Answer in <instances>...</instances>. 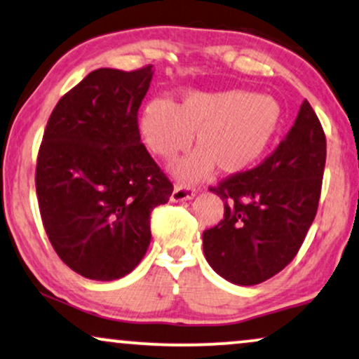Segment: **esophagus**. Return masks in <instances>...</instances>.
<instances>
[{"mask_svg":"<svg viewBox=\"0 0 359 359\" xmlns=\"http://www.w3.org/2000/svg\"><path fill=\"white\" fill-rule=\"evenodd\" d=\"M196 196V189L191 187H187V184H178L175 187L171 193V201L172 203H183V201H189Z\"/></svg>","mask_w":359,"mask_h":359,"instance_id":"1","label":"esophagus"}]
</instances>
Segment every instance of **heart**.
I'll return each instance as SVG.
<instances>
[{"instance_id": "1", "label": "heart", "mask_w": 359, "mask_h": 359, "mask_svg": "<svg viewBox=\"0 0 359 359\" xmlns=\"http://www.w3.org/2000/svg\"><path fill=\"white\" fill-rule=\"evenodd\" d=\"M283 126L280 101L248 90L187 91L168 104L153 101L143 109L140 133L154 156L171 161L193 141L198 149L172 166L180 181H200L215 166L238 175L259 161Z\"/></svg>"}]
</instances>
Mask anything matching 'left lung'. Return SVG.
I'll return each mask as SVG.
<instances>
[{
	"mask_svg": "<svg viewBox=\"0 0 359 359\" xmlns=\"http://www.w3.org/2000/svg\"><path fill=\"white\" fill-rule=\"evenodd\" d=\"M325 163V131L304 100L271 156L210 188L224 201V218L203 233L210 266L240 286L259 285L285 269L316 216Z\"/></svg>",
	"mask_w": 359,
	"mask_h": 359,
	"instance_id": "obj_1",
	"label": "left lung"
}]
</instances>
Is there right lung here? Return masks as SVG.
I'll return each instance as SVG.
<instances>
[{
    "mask_svg": "<svg viewBox=\"0 0 359 359\" xmlns=\"http://www.w3.org/2000/svg\"><path fill=\"white\" fill-rule=\"evenodd\" d=\"M153 66L100 68L57 101L36 163V194L51 246L88 280L113 281L140 264L149 215L172 184L141 143L138 109Z\"/></svg>",
    "mask_w": 359,
    "mask_h": 359,
    "instance_id": "add662e5",
    "label": "right lung"
}]
</instances>
